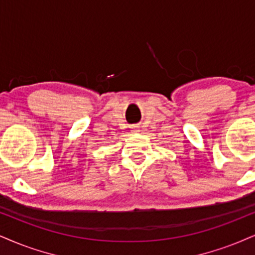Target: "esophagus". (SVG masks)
I'll list each match as a JSON object with an SVG mask.
<instances>
[{
    "instance_id": "34e87169",
    "label": "esophagus",
    "mask_w": 255,
    "mask_h": 255,
    "mask_svg": "<svg viewBox=\"0 0 255 255\" xmlns=\"http://www.w3.org/2000/svg\"><path fill=\"white\" fill-rule=\"evenodd\" d=\"M131 131H133V132H138L139 128H138V127H131Z\"/></svg>"
}]
</instances>
